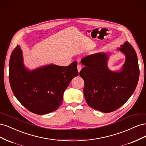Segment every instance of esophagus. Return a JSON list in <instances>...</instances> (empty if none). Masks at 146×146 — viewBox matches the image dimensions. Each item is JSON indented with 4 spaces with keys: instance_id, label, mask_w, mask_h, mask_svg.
Masks as SVG:
<instances>
[{
    "instance_id": "1",
    "label": "esophagus",
    "mask_w": 146,
    "mask_h": 146,
    "mask_svg": "<svg viewBox=\"0 0 146 146\" xmlns=\"http://www.w3.org/2000/svg\"><path fill=\"white\" fill-rule=\"evenodd\" d=\"M81 69H82V66H81V64H78V65H77V70H78V72H80Z\"/></svg>"
}]
</instances>
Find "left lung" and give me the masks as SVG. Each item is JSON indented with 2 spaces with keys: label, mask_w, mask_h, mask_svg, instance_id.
<instances>
[{
  "label": "left lung",
  "mask_w": 146,
  "mask_h": 146,
  "mask_svg": "<svg viewBox=\"0 0 146 146\" xmlns=\"http://www.w3.org/2000/svg\"><path fill=\"white\" fill-rule=\"evenodd\" d=\"M117 50L125 56L119 71L108 68L109 54L100 52L81 60L85 66L80 72L85 86L83 94L90 107L103 113L115 111L129 99L134 92L139 77L138 57L132 46L125 42Z\"/></svg>",
  "instance_id": "8db88e82"
}]
</instances>
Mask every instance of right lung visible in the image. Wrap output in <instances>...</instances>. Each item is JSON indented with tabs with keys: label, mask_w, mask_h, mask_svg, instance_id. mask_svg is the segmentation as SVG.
Masks as SVG:
<instances>
[{
	"label": "right lung",
	"mask_w": 146,
	"mask_h": 146,
	"mask_svg": "<svg viewBox=\"0 0 146 146\" xmlns=\"http://www.w3.org/2000/svg\"><path fill=\"white\" fill-rule=\"evenodd\" d=\"M77 62L68 66L48 64L30 70L24 64L19 45L13 50L9 63V80L16 99L29 111L42 115L54 111L62 104L63 94L77 76Z\"/></svg>",
	"instance_id": "right-lung-1"
}]
</instances>
